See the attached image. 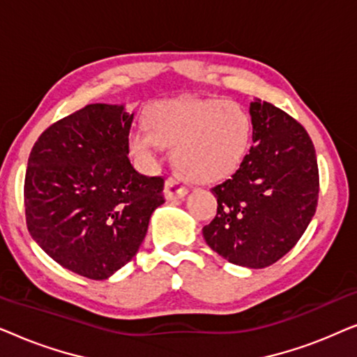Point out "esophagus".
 Here are the masks:
<instances>
[{
    "label": "esophagus",
    "mask_w": 357,
    "mask_h": 357,
    "mask_svg": "<svg viewBox=\"0 0 357 357\" xmlns=\"http://www.w3.org/2000/svg\"><path fill=\"white\" fill-rule=\"evenodd\" d=\"M164 193L167 199H178L183 198L187 195V187H185L183 180L178 177H169L165 180V187H164Z\"/></svg>",
    "instance_id": "esophagus-1"
}]
</instances>
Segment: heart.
Masks as SVG:
<instances>
[{
  "label": "heart",
  "mask_w": 357,
  "mask_h": 357,
  "mask_svg": "<svg viewBox=\"0 0 357 357\" xmlns=\"http://www.w3.org/2000/svg\"><path fill=\"white\" fill-rule=\"evenodd\" d=\"M144 125L146 130L128 136L131 153L153 160L159 146L174 148V165L197 183L229 177L250 148V115L232 100L180 97L154 102L144 112Z\"/></svg>",
  "instance_id": "heart-1"
}]
</instances>
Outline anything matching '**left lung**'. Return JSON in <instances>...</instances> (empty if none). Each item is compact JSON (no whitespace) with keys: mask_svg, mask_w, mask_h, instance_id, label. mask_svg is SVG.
<instances>
[{"mask_svg":"<svg viewBox=\"0 0 357 357\" xmlns=\"http://www.w3.org/2000/svg\"><path fill=\"white\" fill-rule=\"evenodd\" d=\"M253 146L211 188L218 213L203 237L238 266H270L299 242L317 209L319 165L304 126L270 102H250Z\"/></svg>","mask_w":357,"mask_h":357,"instance_id":"left-lung-1","label":"left lung"}]
</instances>
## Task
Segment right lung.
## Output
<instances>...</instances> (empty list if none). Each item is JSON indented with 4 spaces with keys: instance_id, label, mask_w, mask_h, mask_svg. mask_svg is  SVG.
Returning <instances> with one entry per match:
<instances>
[{
    "instance_id": "add662e5",
    "label": "right lung",
    "mask_w": 357,
    "mask_h": 357,
    "mask_svg": "<svg viewBox=\"0 0 357 357\" xmlns=\"http://www.w3.org/2000/svg\"><path fill=\"white\" fill-rule=\"evenodd\" d=\"M131 121L125 105H86L48 126L29 155V232L56 263L89 280H107L136 255L165 202L164 178L130 162Z\"/></svg>"
}]
</instances>
